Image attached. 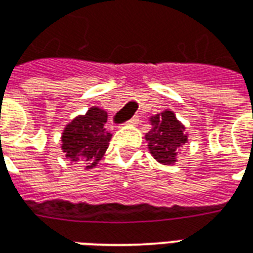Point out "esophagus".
<instances>
[{
    "instance_id": "1",
    "label": "esophagus",
    "mask_w": 253,
    "mask_h": 253,
    "mask_svg": "<svg viewBox=\"0 0 253 253\" xmlns=\"http://www.w3.org/2000/svg\"><path fill=\"white\" fill-rule=\"evenodd\" d=\"M137 123H138L137 116H132L131 119H128V121H127V125H132V126H134V125H137Z\"/></svg>"
}]
</instances>
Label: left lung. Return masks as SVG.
Returning <instances> with one entry per match:
<instances>
[{"mask_svg": "<svg viewBox=\"0 0 253 253\" xmlns=\"http://www.w3.org/2000/svg\"><path fill=\"white\" fill-rule=\"evenodd\" d=\"M150 125L152 128L146 132L145 138L152 156L161 164H175L179 149L188 139L184 126L177 121L175 114L168 110L152 116Z\"/></svg>", "mask_w": 253, "mask_h": 253, "instance_id": "8db88e82", "label": "left lung"}]
</instances>
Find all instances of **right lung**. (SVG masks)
I'll return each instance as SVG.
<instances>
[{"instance_id":"right-lung-1","label":"right lung","mask_w":253,"mask_h":253,"mask_svg":"<svg viewBox=\"0 0 253 253\" xmlns=\"http://www.w3.org/2000/svg\"><path fill=\"white\" fill-rule=\"evenodd\" d=\"M107 118L104 110L92 107L85 115H78L65 127L61 148L69 161L81 163L85 169L97 165L112 137L104 127Z\"/></svg>"}]
</instances>
